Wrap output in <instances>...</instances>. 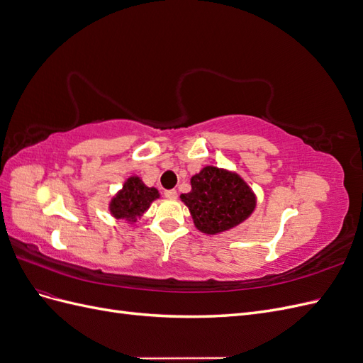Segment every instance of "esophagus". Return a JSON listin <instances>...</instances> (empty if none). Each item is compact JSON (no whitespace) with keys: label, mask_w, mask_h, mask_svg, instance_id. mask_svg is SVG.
<instances>
[{"label":"esophagus","mask_w":363,"mask_h":363,"mask_svg":"<svg viewBox=\"0 0 363 363\" xmlns=\"http://www.w3.org/2000/svg\"><path fill=\"white\" fill-rule=\"evenodd\" d=\"M163 195L167 196L168 200H175V199H177V191H175V189H168V191L163 192Z\"/></svg>","instance_id":"esophagus-1"}]
</instances>
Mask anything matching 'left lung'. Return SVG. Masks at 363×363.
<instances>
[{
    "label": "left lung",
    "mask_w": 363,
    "mask_h": 363,
    "mask_svg": "<svg viewBox=\"0 0 363 363\" xmlns=\"http://www.w3.org/2000/svg\"><path fill=\"white\" fill-rule=\"evenodd\" d=\"M192 189L182 194L195 227L218 235L244 223L256 208V195L236 172L204 167L191 179Z\"/></svg>",
    "instance_id": "obj_1"
}]
</instances>
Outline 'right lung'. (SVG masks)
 <instances>
[{
    "mask_svg": "<svg viewBox=\"0 0 363 363\" xmlns=\"http://www.w3.org/2000/svg\"><path fill=\"white\" fill-rule=\"evenodd\" d=\"M159 199L156 188H148L138 175L128 177L121 189L108 204V211L116 219H125L136 223L144 215L151 203Z\"/></svg>",
    "mask_w": 363,
    "mask_h": 363,
    "instance_id": "1",
    "label": "right lung"
}]
</instances>
